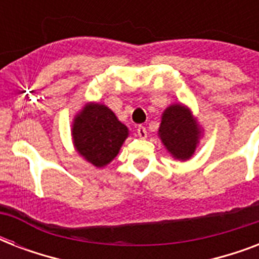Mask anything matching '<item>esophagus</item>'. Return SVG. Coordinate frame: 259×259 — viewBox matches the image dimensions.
<instances>
[{
  "instance_id": "34e87169",
  "label": "esophagus",
  "mask_w": 259,
  "mask_h": 259,
  "mask_svg": "<svg viewBox=\"0 0 259 259\" xmlns=\"http://www.w3.org/2000/svg\"><path fill=\"white\" fill-rule=\"evenodd\" d=\"M137 134H138V137L142 138V140L148 137V132H146L145 126H142V125L137 126Z\"/></svg>"
}]
</instances>
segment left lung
<instances>
[{
  "mask_svg": "<svg viewBox=\"0 0 259 259\" xmlns=\"http://www.w3.org/2000/svg\"><path fill=\"white\" fill-rule=\"evenodd\" d=\"M158 133L173 157L188 160L196 149L200 130L188 109L181 105H173L162 114Z\"/></svg>",
  "mask_w": 259,
  "mask_h": 259,
  "instance_id": "8db88e82",
  "label": "left lung"
}]
</instances>
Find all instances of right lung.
<instances>
[{"mask_svg":"<svg viewBox=\"0 0 259 259\" xmlns=\"http://www.w3.org/2000/svg\"><path fill=\"white\" fill-rule=\"evenodd\" d=\"M72 137L79 153L95 166L109 164L127 137V127L103 105H89L75 118Z\"/></svg>","mask_w":259,"mask_h":259,"instance_id":"right-lung-1","label":"right lung"}]
</instances>
